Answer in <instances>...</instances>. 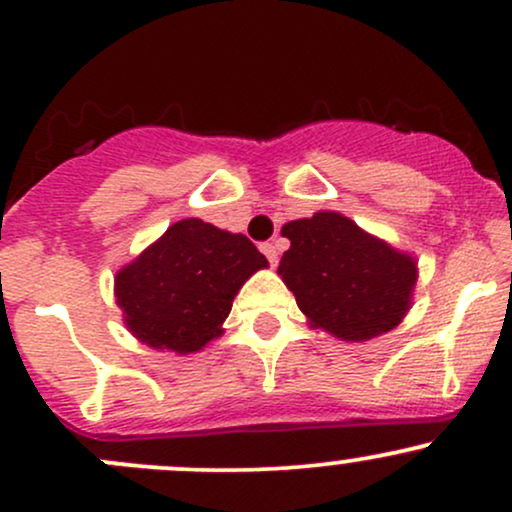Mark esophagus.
Returning <instances> with one entry per match:
<instances>
[{"mask_svg": "<svg viewBox=\"0 0 512 512\" xmlns=\"http://www.w3.org/2000/svg\"><path fill=\"white\" fill-rule=\"evenodd\" d=\"M260 250L264 252V257H267V260H269V264H272V267H274L276 262H279V248H276L274 243H262V245H260Z\"/></svg>", "mask_w": 512, "mask_h": 512, "instance_id": "obj_1", "label": "esophagus"}]
</instances>
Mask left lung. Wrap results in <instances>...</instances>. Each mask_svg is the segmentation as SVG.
<instances>
[{
	"label": "left lung",
	"mask_w": 512,
	"mask_h": 512,
	"mask_svg": "<svg viewBox=\"0 0 512 512\" xmlns=\"http://www.w3.org/2000/svg\"><path fill=\"white\" fill-rule=\"evenodd\" d=\"M281 236L291 248L279 276L296 296L310 327L342 342H368L395 330L411 308L416 260L370 236L337 211L289 221Z\"/></svg>",
	"instance_id": "left-lung-1"
}]
</instances>
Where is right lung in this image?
Returning a JSON list of instances; mask_svg holds the SVG:
<instances>
[{
  "label": "right lung",
  "instance_id": "obj_1",
  "mask_svg": "<svg viewBox=\"0 0 512 512\" xmlns=\"http://www.w3.org/2000/svg\"><path fill=\"white\" fill-rule=\"evenodd\" d=\"M267 264L243 233L182 219L117 272L115 298L139 342L192 354L221 337L240 286Z\"/></svg>",
  "mask_w": 512,
  "mask_h": 512
}]
</instances>
